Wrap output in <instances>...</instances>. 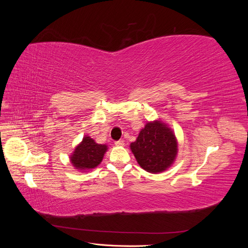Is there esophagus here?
I'll use <instances>...</instances> for the list:
<instances>
[{
  "label": "esophagus",
  "mask_w": 248,
  "mask_h": 248,
  "mask_svg": "<svg viewBox=\"0 0 248 248\" xmlns=\"http://www.w3.org/2000/svg\"><path fill=\"white\" fill-rule=\"evenodd\" d=\"M115 145L118 147H122V146H124V140H117V141H115Z\"/></svg>",
  "instance_id": "obj_1"
}]
</instances>
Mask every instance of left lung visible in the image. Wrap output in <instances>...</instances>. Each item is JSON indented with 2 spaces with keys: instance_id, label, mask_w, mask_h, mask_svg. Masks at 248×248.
Segmentation results:
<instances>
[{
  "instance_id": "left-lung-1",
  "label": "left lung",
  "mask_w": 248,
  "mask_h": 248,
  "mask_svg": "<svg viewBox=\"0 0 248 248\" xmlns=\"http://www.w3.org/2000/svg\"><path fill=\"white\" fill-rule=\"evenodd\" d=\"M130 149L141 169L157 174L174 163L178 142L170 127L160 120H156L145 125L137 140L130 144Z\"/></svg>"
}]
</instances>
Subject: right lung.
<instances>
[{
    "instance_id": "add662e5",
    "label": "right lung",
    "mask_w": 248,
    "mask_h": 248,
    "mask_svg": "<svg viewBox=\"0 0 248 248\" xmlns=\"http://www.w3.org/2000/svg\"><path fill=\"white\" fill-rule=\"evenodd\" d=\"M107 151V145L97 144L93 139L86 136L70 155V162L77 170L87 171L99 166Z\"/></svg>"
}]
</instances>
